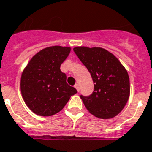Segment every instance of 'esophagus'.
<instances>
[{
    "label": "esophagus",
    "mask_w": 152,
    "mask_h": 152,
    "mask_svg": "<svg viewBox=\"0 0 152 152\" xmlns=\"http://www.w3.org/2000/svg\"><path fill=\"white\" fill-rule=\"evenodd\" d=\"M75 88L76 89V91L79 92L80 91V85L79 84H76V85H75Z\"/></svg>",
    "instance_id": "34e87169"
}]
</instances>
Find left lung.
Here are the masks:
<instances>
[{
    "mask_svg": "<svg viewBox=\"0 0 152 152\" xmlns=\"http://www.w3.org/2000/svg\"><path fill=\"white\" fill-rule=\"evenodd\" d=\"M73 50L94 81L93 93L80 95L87 110L103 119L118 115L130 95L127 70L113 54L102 48L76 47Z\"/></svg>",
    "mask_w": 152,
    "mask_h": 152,
    "instance_id": "left-lung-1",
    "label": "left lung"
}]
</instances>
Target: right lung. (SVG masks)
<instances>
[{
    "label": "right lung",
    "mask_w": 152,
    "mask_h": 152,
    "mask_svg": "<svg viewBox=\"0 0 152 152\" xmlns=\"http://www.w3.org/2000/svg\"><path fill=\"white\" fill-rule=\"evenodd\" d=\"M71 48L52 46L36 53L22 72L20 90L25 104L37 115L52 116L60 112L77 93L66 83L60 70Z\"/></svg>",
    "instance_id": "right-lung-1"
}]
</instances>
